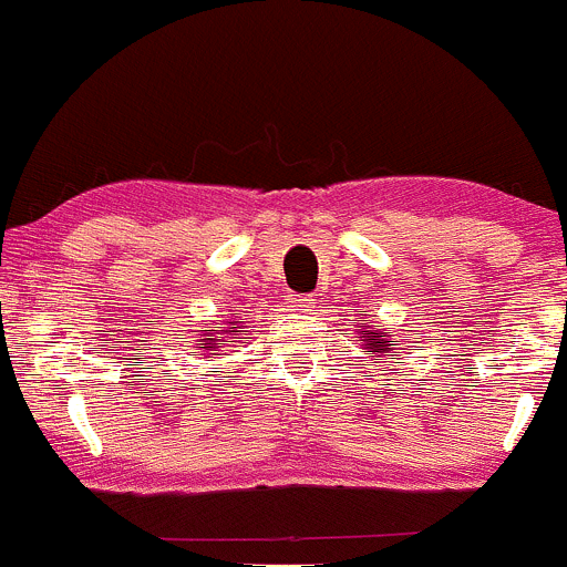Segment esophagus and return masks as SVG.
I'll use <instances>...</instances> for the list:
<instances>
[{"mask_svg": "<svg viewBox=\"0 0 567 567\" xmlns=\"http://www.w3.org/2000/svg\"><path fill=\"white\" fill-rule=\"evenodd\" d=\"M290 303H293L296 312H299V315H309L315 309L312 296H293V299H290Z\"/></svg>", "mask_w": 567, "mask_h": 567, "instance_id": "1", "label": "esophagus"}]
</instances>
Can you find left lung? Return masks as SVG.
Listing matches in <instances>:
<instances>
[{"mask_svg": "<svg viewBox=\"0 0 567 567\" xmlns=\"http://www.w3.org/2000/svg\"><path fill=\"white\" fill-rule=\"evenodd\" d=\"M359 329H369V326H359ZM385 337V331H369V337H361V342L367 344V348H363V353L367 355H383V353H389V339H383Z\"/></svg>", "mask_w": 567, "mask_h": 567, "instance_id": "obj_1", "label": "left lung"}]
</instances>
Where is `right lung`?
<instances>
[{"label": "right lung", "instance_id": "1", "mask_svg": "<svg viewBox=\"0 0 567 567\" xmlns=\"http://www.w3.org/2000/svg\"><path fill=\"white\" fill-rule=\"evenodd\" d=\"M206 344H212V342H206Z\"/></svg>", "mask_w": 567, "mask_h": 567}]
</instances>
